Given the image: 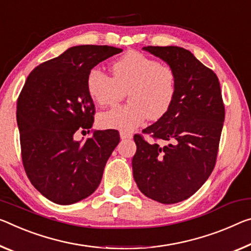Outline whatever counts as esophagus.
Here are the masks:
<instances>
[{"instance_id": "1", "label": "esophagus", "mask_w": 251, "mask_h": 251, "mask_svg": "<svg viewBox=\"0 0 251 251\" xmlns=\"http://www.w3.org/2000/svg\"><path fill=\"white\" fill-rule=\"evenodd\" d=\"M119 135H121L122 140H127V138H132L133 137L132 134L127 133V132H121V133H119Z\"/></svg>"}]
</instances>
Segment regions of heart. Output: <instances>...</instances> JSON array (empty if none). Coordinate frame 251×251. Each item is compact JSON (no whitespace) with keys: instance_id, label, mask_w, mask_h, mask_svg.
<instances>
[{"instance_id":"heart-1","label":"heart","mask_w":251,"mask_h":251,"mask_svg":"<svg viewBox=\"0 0 251 251\" xmlns=\"http://www.w3.org/2000/svg\"><path fill=\"white\" fill-rule=\"evenodd\" d=\"M113 78L97 68L87 75V90L101 106L121 100L127 91L128 105L116 106L98 116L102 128L133 130L145 119L168 113L176 94V75L170 66L137 51H129L111 66Z\"/></svg>"}]
</instances>
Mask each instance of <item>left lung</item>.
Instances as JSON below:
<instances>
[{
  "label": "left lung",
  "mask_w": 251,
  "mask_h": 251,
  "mask_svg": "<svg viewBox=\"0 0 251 251\" xmlns=\"http://www.w3.org/2000/svg\"><path fill=\"white\" fill-rule=\"evenodd\" d=\"M176 71V94L171 108L143 132L150 144L135 135L133 176L147 198L160 203H177L203 185L216 165L225 105L217 75L180 47H144Z\"/></svg>",
  "instance_id": "obj_1"
}]
</instances>
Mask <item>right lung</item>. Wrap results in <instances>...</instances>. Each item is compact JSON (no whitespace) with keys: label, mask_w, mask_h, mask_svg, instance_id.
Masks as SVG:
<instances>
[{"label":"right lung","mask_w":251,"mask_h":251,"mask_svg":"<svg viewBox=\"0 0 251 251\" xmlns=\"http://www.w3.org/2000/svg\"><path fill=\"white\" fill-rule=\"evenodd\" d=\"M122 51L109 46L73 47L26 78L17 105L23 166L34 188L54 203L73 204L93 194L121 140L115 129L95 130L83 143L74 135L93 127L88 73Z\"/></svg>","instance_id":"1"}]
</instances>
